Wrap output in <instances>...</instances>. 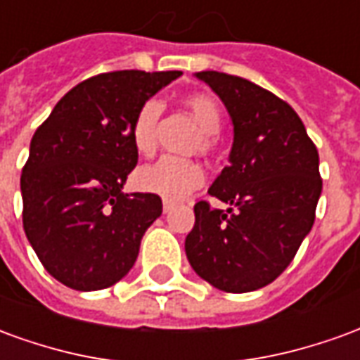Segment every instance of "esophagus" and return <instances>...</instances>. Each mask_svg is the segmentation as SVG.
Listing matches in <instances>:
<instances>
[{"instance_id":"obj_1","label":"esophagus","mask_w":360,"mask_h":360,"mask_svg":"<svg viewBox=\"0 0 360 360\" xmlns=\"http://www.w3.org/2000/svg\"><path fill=\"white\" fill-rule=\"evenodd\" d=\"M162 206H164V212L167 214V212H172L173 208H175V202L173 200H167V198H164V202H162Z\"/></svg>"}]
</instances>
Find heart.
<instances>
[{
    "label": "heart",
    "mask_w": 360,
    "mask_h": 360,
    "mask_svg": "<svg viewBox=\"0 0 360 360\" xmlns=\"http://www.w3.org/2000/svg\"><path fill=\"white\" fill-rule=\"evenodd\" d=\"M183 103L202 127V136L196 142V148L212 152L216 148V133L221 127V110L210 94L195 92L185 96ZM162 115V103L158 100H146L136 110L131 125V139L134 150L142 156H152L158 146V121ZM136 187L144 193L160 195L169 200H179L191 195L204 183L202 165L187 158L164 156L156 164L144 165L136 172Z\"/></svg>",
    "instance_id": "b5f03b06"
}]
</instances>
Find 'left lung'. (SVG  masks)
<instances>
[{"instance_id":"1","label":"left lung","mask_w":360,"mask_h":360,"mask_svg":"<svg viewBox=\"0 0 360 360\" xmlns=\"http://www.w3.org/2000/svg\"><path fill=\"white\" fill-rule=\"evenodd\" d=\"M226 103L233 146L210 196L233 208L195 204L185 239L193 270L227 293H247L281 276L309 235L322 193L318 150L297 111L255 82L200 71Z\"/></svg>"}]
</instances>
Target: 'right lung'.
Listing matches in <instances>:
<instances>
[{"instance_id": "add662e5", "label": "right lung", "mask_w": 360, "mask_h": 360, "mask_svg": "<svg viewBox=\"0 0 360 360\" xmlns=\"http://www.w3.org/2000/svg\"><path fill=\"white\" fill-rule=\"evenodd\" d=\"M181 71H111L67 92L36 129L22 175V227L50 276L77 291L125 278L162 214L152 193L121 188L139 162L131 125Z\"/></svg>"}]
</instances>
